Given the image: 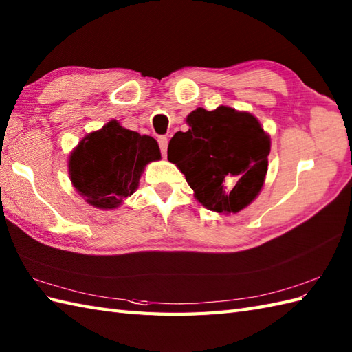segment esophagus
<instances>
[{
	"mask_svg": "<svg viewBox=\"0 0 352 352\" xmlns=\"http://www.w3.org/2000/svg\"><path fill=\"white\" fill-rule=\"evenodd\" d=\"M168 144H169L168 138H164V136L159 138V146H160V151H162L163 157H166V151H168Z\"/></svg>",
	"mask_w": 352,
	"mask_h": 352,
	"instance_id": "esophagus-1",
	"label": "esophagus"
}]
</instances>
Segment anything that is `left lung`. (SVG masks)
Listing matches in <instances>:
<instances>
[{
    "instance_id": "obj_1",
    "label": "left lung",
    "mask_w": 352,
    "mask_h": 352,
    "mask_svg": "<svg viewBox=\"0 0 352 352\" xmlns=\"http://www.w3.org/2000/svg\"><path fill=\"white\" fill-rule=\"evenodd\" d=\"M186 122L189 130L177 131L169 142L168 160L208 210L241 212L263 188L271 138L256 116L227 106L199 107Z\"/></svg>"
}]
</instances>
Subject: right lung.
I'll return each instance as SVG.
<instances>
[{
    "label": "right lung",
    "instance_id": "right-lung-1",
    "mask_svg": "<svg viewBox=\"0 0 352 352\" xmlns=\"http://www.w3.org/2000/svg\"><path fill=\"white\" fill-rule=\"evenodd\" d=\"M160 157L155 139L126 130L113 119L89 133L71 153L69 177L87 204L109 210L138 189L146 164Z\"/></svg>",
    "mask_w": 352,
    "mask_h": 352
}]
</instances>
